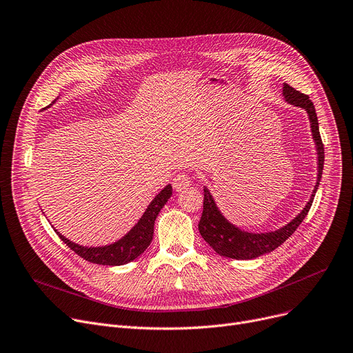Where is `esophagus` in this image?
<instances>
[{"label":"esophagus","mask_w":353,"mask_h":353,"mask_svg":"<svg viewBox=\"0 0 353 353\" xmlns=\"http://www.w3.org/2000/svg\"><path fill=\"white\" fill-rule=\"evenodd\" d=\"M190 176L188 173H177L173 179V189L176 192H183L190 186Z\"/></svg>","instance_id":"34e87169"}]
</instances>
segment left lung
I'll return each instance as SVG.
<instances>
[{"label":"left lung","instance_id":"obj_1","mask_svg":"<svg viewBox=\"0 0 353 353\" xmlns=\"http://www.w3.org/2000/svg\"><path fill=\"white\" fill-rule=\"evenodd\" d=\"M283 94L286 101H289L293 105L305 108L309 114L312 134H313L314 143H316V150H318V183L316 186H314L310 200L307 201L305 209L299 213V216H296L285 228L270 233H248L230 225L229 221L220 214L212 194L205 188V201H203V213L199 221V232L201 237L205 239L206 242L214 249V252L219 253L220 256L237 259V261H248V259L259 257L265 253L274 250L276 248H279L294 233V230L299 228V225L309 213L314 199V193H316L319 188V181L323 172L325 148H323L322 137L319 133V123H318L316 111H314V105L309 100V96L303 94V92L298 90H294L289 84H285Z\"/></svg>","mask_w":353,"mask_h":353}]
</instances>
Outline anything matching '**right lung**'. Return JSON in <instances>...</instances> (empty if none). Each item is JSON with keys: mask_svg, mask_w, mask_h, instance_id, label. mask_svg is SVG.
<instances>
[{"mask_svg": "<svg viewBox=\"0 0 353 353\" xmlns=\"http://www.w3.org/2000/svg\"><path fill=\"white\" fill-rule=\"evenodd\" d=\"M172 196V186H165L148 205L147 210L144 212L143 217L139 220V223L130 230L119 242L104 246V248H84L70 242L63 234L57 230V234L63 242L74 252L77 253L84 261L96 265H105V266H120L128 262L134 261L150 245L153 233H154V221L159 212L167 203V200Z\"/></svg>", "mask_w": 353, "mask_h": 353, "instance_id": "obj_1", "label": "right lung"}]
</instances>
